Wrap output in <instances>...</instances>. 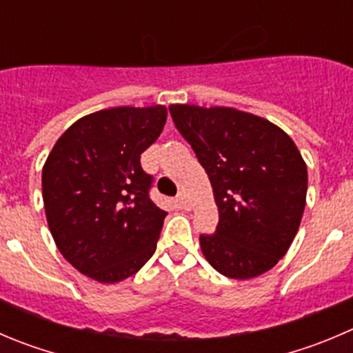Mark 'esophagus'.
<instances>
[{
	"label": "esophagus",
	"instance_id": "esophagus-1",
	"mask_svg": "<svg viewBox=\"0 0 353 353\" xmlns=\"http://www.w3.org/2000/svg\"><path fill=\"white\" fill-rule=\"evenodd\" d=\"M177 201H179V205L183 208H190V200H188V196H186V193H179V196H177Z\"/></svg>",
	"mask_w": 353,
	"mask_h": 353
}]
</instances>
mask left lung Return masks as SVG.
I'll use <instances>...</instances> for the list:
<instances>
[{"label":"left lung","mask_w":353,"mask_h":353,"mask_svg":"<svg viewBox=\"0 0 353 353\" xmlns=\"http://www.w3.org/2000/svg\"><path fill=\"white\" fill-rule=\"evenodd\" d=\"M172 121L207 172L219 208L205 259L222 276L250 279L285 256L300 228L307 165L293 139L259 115L229 107L170 105Z\"/></svg>","instance_id":"1"}]
</instances>
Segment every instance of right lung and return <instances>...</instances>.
Wrapping results in <instances>:
<instances>
[{
  "label": "right lung",
  "mask_w": 353,
  "mask_h": 353,
  "mask_svg": "<svg viewBox=\"0 0 353 353\" xmlns=\"http://www.w3.org/2000/svg\"><path fill=\"white\" fill-rule=\"evenodd\" d=\"M167 121L163 105L117 107L75 121L43 167V201L57 248L81 274L119 283L155 253L167 212L150 200L141 153Z\"/></svg>",
  "instance_id": "right-lung-1"
}]
</instances>
